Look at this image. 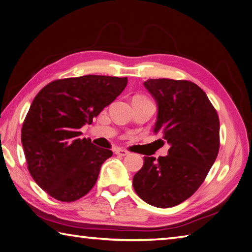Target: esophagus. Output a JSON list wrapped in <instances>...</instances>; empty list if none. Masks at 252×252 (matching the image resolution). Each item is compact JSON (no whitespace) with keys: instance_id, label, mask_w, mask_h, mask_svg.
Listing matches in <instances>:
<instances>
[{"instance_id":"1","label":"esophagus","mask_w":252,"mask_h":252,"mask_svg":"<svg viewBox=\"0 0 252 252\" xmlns=\"http://www.w3.org/2000/svg\"><path fill=\"white\" fill-rule=\"evenodd\" d=\"M115 153H116L117 155H119V156H126V155L129 154V152H127L126 150H122V149H117L115 151Z\"/></svg>"}]
</instances>
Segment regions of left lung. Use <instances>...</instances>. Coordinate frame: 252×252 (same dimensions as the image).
Returning <instances> with one entry per match:
<instances>
[{
	"label": "left lung",
	"instance_id": "obj_1",
	"mask_svg": "<svg viewBox=\"0 0 252 252\" xmlns=\"http://www.w3.org/2000/svg\"><path fill=\"white\" fill-rule=\"evenodd\" d=\"M144 86L157 103L154 132L170 145L168 155L144 157L133 177L140 198L157 208H171L199 189L220 150V120L206 94L189 81L156 78Z\"/></svg>",
	"mask_w": 252,
	"mask_h": 252
}]
</instances>
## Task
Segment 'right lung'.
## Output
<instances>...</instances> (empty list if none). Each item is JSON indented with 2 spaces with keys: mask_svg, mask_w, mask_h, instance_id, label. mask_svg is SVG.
Returning <instances> with one entry per match:
<instances>
[{
  "mask_svg": "<svg viewBox=\"0 0 252 252\" xmlns=\"http://www.w3.org/2000/svg\"><path fill=\"white\" fill-rule=\"evenodd\" d=\"M127 84L126 77L85 75L57 80L32 100L22 127L29 174L52 198L72 202L95 186L100 167L112 152L81 139L91 125Z\"/></svg>",
  "mask_w": 252,
  "mask_h": 252,
  "instance_id": "obj_1",
  "label": "right lung"
}]
</instances>
